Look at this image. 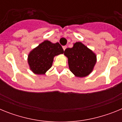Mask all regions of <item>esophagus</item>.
I'll return each instance as SVG.
<instances>
[{
	"label": "esophagus",
	"instance_id": "esophagus-1",
	"mask_svg": "<svg viewBox=\"0 0 122 122\" xmlns=\"http://www.w3.org/2000/svg\"><path fill=\"white\" fill-rule=\"evenodd\" d=\"M66 48H67V47H66V46H63V49L65 51V49H66Z\"/></svg>",
	"mask_w": 122,
	"mask_h": 122
}]
</instances>
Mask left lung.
<instances>
[{"instance_id":"1","label":"left lung","mask_w":122,"mask_h":122,"mask_svg":"<svg viewBox=\"0 0 122 122\" xmlns=\"http://www.w3.org/2000/svg\"><path fill=\"white\" fill-rule=\"evenodd\" d=\"M64 55L68 58L69 68L76 77L88 76L97 62V56L81 42H76L71 48H66Z\"/></svg>"}]
</instances>
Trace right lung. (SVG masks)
I'll list each match as a JSON object with an SVG mask.
<instances>
[{
  "label": "right lung",
  "instance_id": "right-lung-1",
  "mask_svg": "<svg viewBox=\"0 0 122 122\" xmlns=\"http://www.w3.org/2000/svg\"><path fill=\"white\" fill-rule=\"evenodd\" d=\"M63 52L59 43L44 41L30 52L27 59L30 69L36 74H45L52 66L54 57Z\"/></svg>",
  "mask_w": 122,
  "mask_h": 122
}]
</instances>
